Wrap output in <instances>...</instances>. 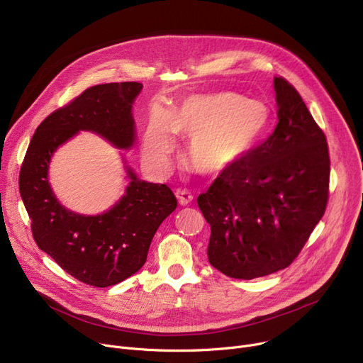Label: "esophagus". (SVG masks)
<instances>
[{
  "mask_svg": "<svg viewBox=\"0 0 363 363\" xmlns=\"http://www.w3.org/2000/svg\"><path fill=\"white\" fill-rule=\"evenodd\" d=\"M176 194H177V198H179V203L183 205V206L193 201V194H191V191L189 189H180V190H177Z\"/></svg>",
  "mask_w": 363,
  "mask_h": 363,
  "instance_id": "1",
  "label": "esophagus"
}]
</instances>
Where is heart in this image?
<instances>
[{
    "label": "heart",
    "mask_w": 363,
    "mask_h": 363,
    "mask_svg": "<svg viewBox=\"0 0 363 363\" xmlns=\"http://www.w3.org/2000/svg\"><path fill=\"white\" fill-rule=\"evenodd\" d=\"M270 123L262 101L233 91L191 94L172 113L155 107L147 123L144 151L162 167L174 150V132L190 136L187 160L202 174H218L240 161L260 141Z\"/></svg>",
    "instance_id": "heart-1"
}]
</instances>
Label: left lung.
I'll return each mask as SVG.
<instances>
[{
	"label": "left lung",
	"instance_id": "obj_1",
	"mask_svg": "<svg viewBox=\"0 0 363 363\" xmlns=\"http://www.w3.org/2000/svg\"><path fill=\"white\" fill-rule=\"evenodd\" d=\"M273 89L279 107L273 133L198 198L211 225L209 263L245 281L288 267L328 201L325 135L291 82L274 77Z\"/></svg>",
	"mask_w": 363,
	"mask_h": 363
}]
</instances>
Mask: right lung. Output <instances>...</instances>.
<instances>
[{
    "label": "right lung",
    "instance_id": "1",
    "mask_svg": "<svg viewBox=\"0 0 363 363\" xmlns=\"http://www.w3.org/2000/svg\"><path fill=\"white\" fill-rule=\"evenodd\" d=\"M141 82H108L87 89L38 126L21 164L18 189L38 247L79 282L116 285L141 269L161 222L177 208L167 184L138 180L110 211L84 216L65 209L48 182L50 157L78 130H91L118 148L135 141L132 104Z\"/></svg>",
    "mask_w": 363,
    "mask_h": 363
}]
</instances>
